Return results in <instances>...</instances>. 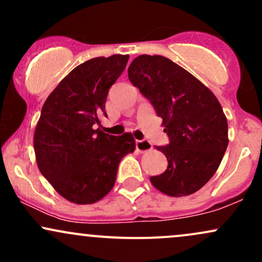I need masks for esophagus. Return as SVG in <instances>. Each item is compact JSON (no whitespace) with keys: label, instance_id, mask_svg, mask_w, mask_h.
I'll list each match as a JSON object with an SVG mask.
<instances>
[{"label":"esophagus","instance_id":"1","mask_svg":"<svg viewBox=\"0 0 262 262\" xmlns=\"http://www.w3.org/2000/svg\"><path fill=\"white\" fill-rule=\"evenodd\" d=\"M135 148H137L138 151L145 152V151H148V150L151 149L152 146H151V143H150L149 140L143 139V140H137V141H135Z\"/></svg>","mask_w":262,"mask_h":262}]
</instances>
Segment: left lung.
<instances>
[{"mask_svg": "<svg viewBox=\"0 0 262 262\" xmlns=\"http://www.w3.org/2000/svg\"><path fill=\"white\" fill-rule=\"evenodd\" d=\"M128 77L162 118L169 144L158 146L167 169L150 181L171 197L194 193L212 179L228 146V122L209 89L161 55H140Z\"/></svg>", "mask_w": 262, "mask_h": 262, "instance_id": "1", "label": "left lung"}]
</instances>
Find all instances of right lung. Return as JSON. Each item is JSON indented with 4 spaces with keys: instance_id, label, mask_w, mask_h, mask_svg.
<instances>
[{
    "instance_id": "obj_1",
    "label": "right lung",
    "mask_w": 262,
    "mask_h": 262,
    "mask_svg": "<svg viewBox=\"0 0 262 262\" xmlns=\"http://www.w3.org/2000/svg\"><path fill=\"white\" fill-rule=\"evenodd\" d=\"M129 55L93 58L60 81L41 108L34 133L37 164L55 191L70 202L91 204L116 182L119 162L135 150L130 133L114 137L96 129L111 86Z\"/></svg>"
}]
</instances>
